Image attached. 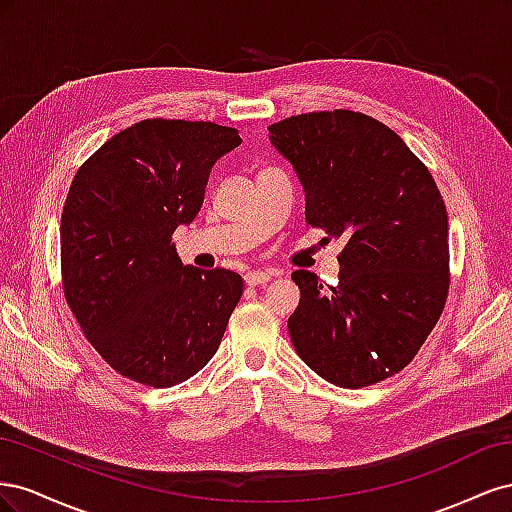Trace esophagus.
<instances>
[{"instance_id":"34e87169","label":"esophagus","mask_w":512,"mask_h":512,"mask_svg":"<svg viewBox=\"0 0 512 512\" xmlns=\"http://www.w3.org/2000/svg\"><path fill=\"white\" fill-rule=\"evenodd\" d=\"M275 275H277L275 269H269V271H247V273H245V284H247V286L267 284V282L273 280Z\"/></svg>"}]
</instances>
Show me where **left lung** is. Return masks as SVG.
<instances>
[{
	"label": "left lung",
	"instance_id": "obj_1",
	"mask_svg": "<svg viewBox=\"0 0 512 512\" xmlns=\"http://www.w3.org/2000/svg\"><path fill=\"white\" fill-rule=\"evenodd\" d=\"M305 192V222L344 239L337 286L294 271L301 301L288 318L294 350L344 389L404 369L448 294V215L425 164L384 123L333 111L269 128Z\"/></svg>",
	"mask_w": 512,
	"mask_h": 512
}]
</instances>
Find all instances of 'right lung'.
Here are the masks:
<instances>
[{"label":"right lung","instance_id":"add662e5","mask_svg":"<svg viewBox=\"0 0 512 512\" xmlns=\"http://www.w3.org/2000/svg\"><path fill=\"white\" fill-rule=\"evenodd\" d=\"M239 145L237 130L209 121L145 119L76 170L61 213L64 294L121 376L168 389L220 348L241 275L183 265L170 237L196 218L213 164Z\"/></svg>","mask_w":512,"mask_h":512}]
</instances>
